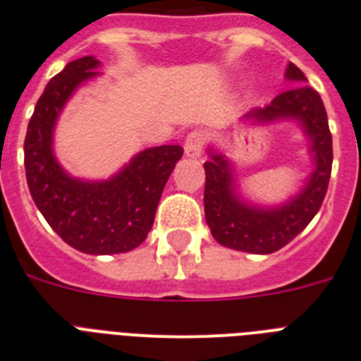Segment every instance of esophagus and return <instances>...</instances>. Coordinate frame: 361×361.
Masks as SVG:
<instances>
[{
    "label": "esophagus",
    "mask_w": 361,
    "mask_h": 361,
    "mask_svg": "<svg viewBox=\"0 0 361 361\" xmlns=\"http://www.w3.org/2000/svg\"><path fill=\"white\" fill-rule=\"evenodd\" d=\"M204 133L203 131H192L188 133L187 140H185V154L188 158H200L204 147Z\"/></svg>",
    "instance_id": "esophagus-1"
}]
</instances>
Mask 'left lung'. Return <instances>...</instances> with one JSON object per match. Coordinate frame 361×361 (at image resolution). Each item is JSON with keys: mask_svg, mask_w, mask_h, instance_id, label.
<instances>
[{"mask_svg": "<svg viewBox=\"0 0 361 361\" xmlns=\"http://www.w3.org/2000/svg\"><path fill=\"white\" fill-rule=\"evenodd\" d=\"M290 82H306V75L288 64L284 73ZM243 122L268 126L295 122L310 142L313 171L300 190L281 204H259L243 196L235 169L219 149L209 147L204 161V219L219 245L248 253H274L286 246L310 225L327 192L333 165V140L324 102L306 84H297L275 97L266 108L252 109Z\"/></svg>", "mask_w": 361, "mask_h": 361, "instance_id": "8db88e82", "label": "left lung"}]
</instances>
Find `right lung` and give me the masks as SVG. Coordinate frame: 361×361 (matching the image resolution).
<instances>
[{
    "label": "right lung",
    "mask_w": 361,
    "mask_h": 361,
    "mask_svg": "<svg viewBox=\"0 0 361 361\" xmlns=\"http://www.w3.org/2000/svg\"><path fill=\"white\" fill-rule=\"evenodd\" d=\"M99 66V59L86 55L68 63L47 84L28 122L25 171L35 207L64 243L90 255H113L145 241L183 149H144L108 180H82L66 173L54 152L55 126L71 95L100 75Z\"/></svg>",
    "instance_id": "1"
}]
</instances>
